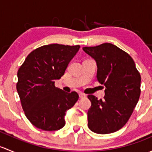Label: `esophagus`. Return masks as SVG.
Instances as JSON below:
<instances>
[{
    "instance_id": "obj_1",
    "label": "esophagus",
    "mask_w": 152,
    "mask_h": 152,
    "mask_svg": "<svg viewBox=\"0 0 152 152\" xmlns=\"http://www.w3.org/2000/svg\"><path fill=\"white\" fill-rule=\"evenodd\" d=\"M85 97H86L85 94H84V93H79V98H80V99H84V98H85Z\"/></svg>"
}]
</instances>
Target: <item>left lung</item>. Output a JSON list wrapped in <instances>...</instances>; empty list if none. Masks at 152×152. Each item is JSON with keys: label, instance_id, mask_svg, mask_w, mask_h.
Listing matches in <instances>:
<instances>
[{"label": "left lung", "instance_id": "8db88e82", "mask_svg": "<svg viewBox=\"0 0 152 152\" xmlns=\"http://www.w3.org/2000/svg\"><path fill=\"white\" fill-rule=\"evenodd\" d=\"M97 65V80L105 86L104 99L89 95L88 127L97 134L115 132L126 124L138 102L140 75L132 58L116 45L103 43L84 47Z\"/></svg>", "mask_w": 152, "mask_h": 152}]
</instances>
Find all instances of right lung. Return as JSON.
I'll return each instance as SVG.
<instances>
[{
	"mask_svg": "<svg viewBox=\"0 0 152 152\" xmlns=\"http://www.w3.org/2000/svg\"><path fill=\"white\" fill-rule=\"evenodd\" d=\"M79 48L80 45H43L31 52L18 70L17 91L26 116L37 128L56 131L65 125V113L79 95L56 87L54 81L63 76Z\"/></svg>",
	"mask_w": 152,
	"mask_h": 152,
	"instance_id": "right-lung-1",
	"label": "right lung"
}]
</instances>
